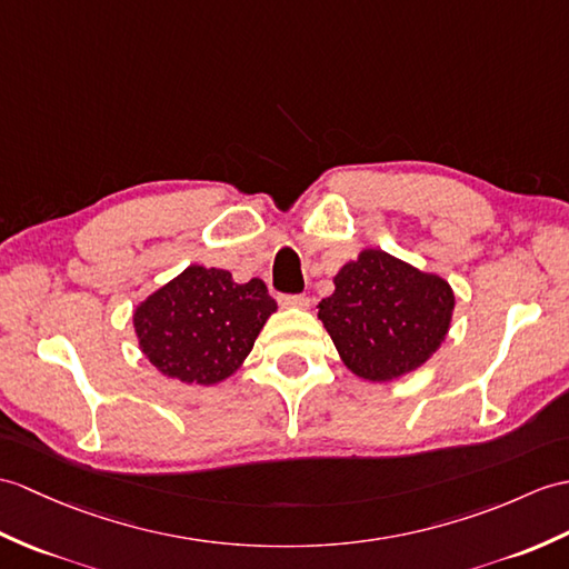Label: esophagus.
<instances>
[{
	"label": "esophagus",
	"mask_w": 569,
	"mask_h": 569,
	"mask_svg": "<svg viewBox=\"0 0 569 569\" xmlns=\"http://www.w3.org/2000/svg\"><path fill=\"white\" fill-rule=\"evenodd\" d=\"M279 302H281L283 308H300V310L310 308V298L308 296H279Z\"/></svg>",
	"instance_id": "1"
}]
</instances>
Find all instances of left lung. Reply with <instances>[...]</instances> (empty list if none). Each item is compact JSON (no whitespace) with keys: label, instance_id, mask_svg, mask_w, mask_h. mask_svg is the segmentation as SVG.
Listing matches in <instances>:
<instances>
[{"label":"left lung","instance_id":"1","mask_svg":"<svg viewBox=\"0 0 569 569\" xmlns=\"http://www.w3.org/2000/svg\"><path fill=\"white\" fill-rule=\"evenodd\" d=\"M456 296L441 276L382 249H363L335 276L320 317L341 361L363 380L386 382L427 363L451 327Z\"/></svg>","mask_w":569,"mask_h":569}]
</instances>
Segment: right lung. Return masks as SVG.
I'll list each match as a JSON object with an SVG mask.
<instances>
[{"instance_id": "add662e5", "label": "right lung", "mask_w": 569, "mask_h": 569, "mask_svg": "<svg viewBox=\"0 0 569 569\" xmlns=\"http://www.w3.org/2000/svg\"><path fill=\"white\" fill-rule=\"evenodd\" d=\"M276 312L267 283H234L224 269L191 263L133 312L140 351L167 378L216 386L252 351Z\"/></svg>"}]
</instances>
